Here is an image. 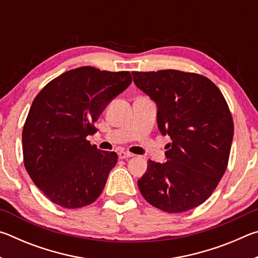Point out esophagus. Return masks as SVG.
I'll use <instances>...</instances> for the list:
<instances>
[{"mask_svg":"<svg viewBox=\"0 0 258 258\" xmlns=\"http://www.w3.org/2000/svg\"><path fill=\"white\" fill-rule=\"evenodd\" d=\"M118 157L120 159H126V158H130V157H133V155L131 154V152H127V151H119Z\"/></svg>","mask_w":258,"mask_h":258,"instance_id":"34e87169","label":"esophagus"}]
</instances>
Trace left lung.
<instances>
[{"label": "left lung", "mask_w": 258, "mask_h": 258, "mask_svg": "<svg viewBox=\"0 0 258 258\" xmlns=\"http://www.w3.org/2000/svg\"><path fill=\"white\" fill-rule=\"evenodd\" d=\"M140 90L157 104V123L172 143L167 161L148 160L138 181L152 206L183 213L202 205L216 189L226 169L233 120L223 94L207 77L174 69L133 72Z\"/></svg>", "instance_id": "8db88e82"}]
</instances>
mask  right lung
<instances>
[{"label": "right lung", "instance_id": "obj_1", "mask_svg": "<svg viewBox=\"0 0 258 258\" xmlns=\"http://www.w3.org/2000/svg\"><path fill=\"white\" fill-rule=\"evenodd\" d=\"M132 83L130 72L85 66L43 87L23 130L25 168L52 203L81 208L94 203L118 159L87 141L109 102Z\"/></svg>", "mask_w": 258, "mask_h": 258}]
</instances>
